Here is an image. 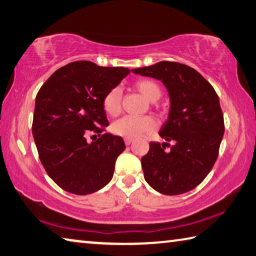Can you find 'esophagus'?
I'll return each mask as SVG.
<instances>
[{"instance_id": "34e87169", "label": "esophagus", "mask_w": 256, "mask_h": 256, "mask_svg": "<svg viewBox=\"0 0 256 256\" xmlns=\"http://www.w3.org/2000/svg\"><path fill=\"white\" fill-rule=\"evenodd\" d=\"M132 142H134V138H128V137L124 138V144L126 145H130Z\"/></svg>"}]
</instances>
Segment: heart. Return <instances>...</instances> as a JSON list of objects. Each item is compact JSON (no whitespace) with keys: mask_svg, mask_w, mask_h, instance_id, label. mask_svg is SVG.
Listing matches in <instances>:
<instances>
[{"mask_svg":"<svg viewBox=\"0 0 256 256\" xmlns=\"http://www.w3.org/2000/svg\"><path fill=\"white\" fill-rule=\"evenodd\" d=\"M136 88L140 91L142 96L150 102L158 101L160 94V88L158 84L153 80H138L135 84ZM103 110L106 111V114L111 116H116L120 114L121 111V90L120 88H111L109 92L103 98L102 100ZM156 121L154 118L150 116H124L122 118L114 121L112 124V132L116 135L135 138L142 134L150 132L155 129Z\"/></svg>","mask_w":256,"mask_h":256,"instance_id":"1","label":"heart"}]
</instances>
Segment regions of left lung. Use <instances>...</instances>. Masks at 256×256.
<instances>
[{"label": "left lung", "instance_id": "left-lung-1", "mask_svg": "<svg viewBox=\"0 0 256 256\" xmlns=\"http://www.w3.org/2000/svg\"><path fill=\"white\" fill-rule=\"evenodd\" d=\"M132 72L160 80L170 98L158 134L173 145L150 142L142 158L145 180L160 194H186L204 181L217 160L225 132L219 98L202 75L180 62H160Z\"/></svg>", "mask_w": 256, "mask_h": 256}]
</instances>
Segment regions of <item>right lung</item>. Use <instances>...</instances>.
<instances>
[{"mask_svg": "<svg viewBox=\"0 0 256 256\" xmlns=\"http://www.w3.org/2000/svg\"><path fill=\"white\" fill-rule=\"evenodd\" d=\"M130 70L74 62L57 70L36 96L32 135L39 158L52 180L70 194L85 196L102 189L114 176L122 138L103 134L109 126L102 100ZM99 134L96 142L86 135Z\"/></svg>", "mask_w": 256, "mask_h": 256, "instance_id": "1", "label": "right lung"}]
</instances>
